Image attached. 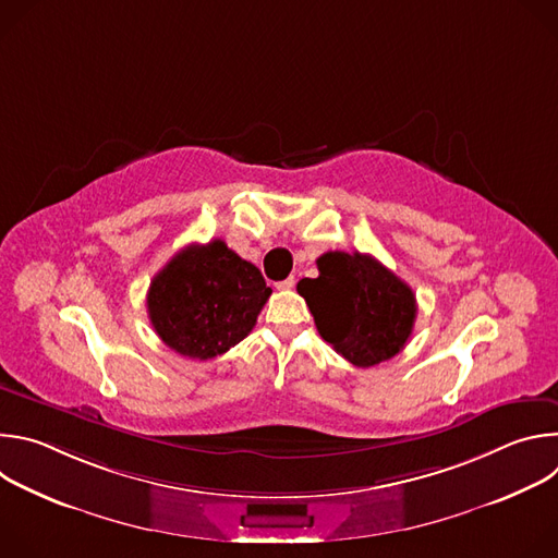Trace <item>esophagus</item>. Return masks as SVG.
Wrapping results in <instances>:
<instances>
[{
    "label": "esophagus",
    "mask_w": 558,
    "mask_h": 558,
    "mask_svg": "<svg viewBox=\"0 0 558 558\" xmlns=\"http://www.w3.org/2000/svg\"><path fill=\"white\" fill-rule=\"evenodd\" d=\"M276 287H278V289H282V291H289V289H293V287H295V278H293V276H289V278H284L282 282H278Z\"/></svg>",
    "instance_id": "1"
}]
</instances>
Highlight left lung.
<instances>
[{
    "label": "left lung",
    "instance_id": "8db88e82",
    "mask_svg": "<svg viewBox=\"0 0 558 558\" xmlns=\"http://www.w3.org/2000/svg\"><path fill=\"white\" fill-rule=\"evenodd\" d=\"M317 278H302L317 333L353 366L368 368L400 353L415 325L413 289L368 254L327 252Z\"/></svg>",
    "mask_w": 558,
    "mask_h": 558
}]
</instances>
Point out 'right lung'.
<instances>
[{
	"mask_svg": "<svg viewBox=\"0 0 558 558\" xmlns=\"http://www.w3.org/2000/svg\"><path fill=\"white\" fill-rule=\"evenodd\" d=\"M269 295L260 269L216 238L181 250L151 278L147 313L172 351L211 360L252 333Z\"/></svg>",
	"mask_w": 558,
	"mask_h": 558,
	"instance_id": "1",
	"label": "right lung"
}]
</instances>
